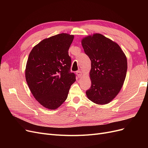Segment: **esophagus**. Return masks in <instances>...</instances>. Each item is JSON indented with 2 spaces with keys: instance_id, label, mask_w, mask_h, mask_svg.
<instances>
[{
  "instance_id": "1",
  "label": "esophagus",
  "mask_w": 148,
  "mask_h": 148,
  "mask_svg": "<svg viewBox=\"0 0 148 148\" xmlns=\"http://www.w3.org/2000/svg\"><path fill=\"white\" fill-rule=\"evenodd\" d=\"M77 76H78V78H81V77H82V76H83V73H82V72L81 71H77Z\"/></svg>"
}]
</instances>
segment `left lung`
<instances>
[{
    "instance_id": "left-lung-1",
    "label": "left lung",
    "mask_w": 148,
    "mask_h": 148,
    "mask_svg": "<svg viewBox=\"0 0 148 148\" xmlns=\"http://www.w3.org/2000/svg\"><path fill=\"white\" fill-rule=\"evenodd\" d=\"M85 53L91 62V86L86 94L98 105L110 102L120 91L127 71V59L119 44L99 33L82 39Z\"/></svg>"
}]
</instances>
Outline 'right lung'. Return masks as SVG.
Here are the masks:
<instances>
[{"mask_svg":"<svg viewBox=\"0 0 148 148\" xmlns=\"http://www.w3.org/2000/svg\"><path fill=\"white\" fill-rule=\"evenodd\" d=\"M74 36L60 33L43 39L30 52L25 78L33 96L49 110L59 107L66 99L75 75L70 73L69 49Z\"/></svg>","mask_w":148,"mask_h":148,"instance_id":"add662e5","label":"right lung"}]
</instances>
